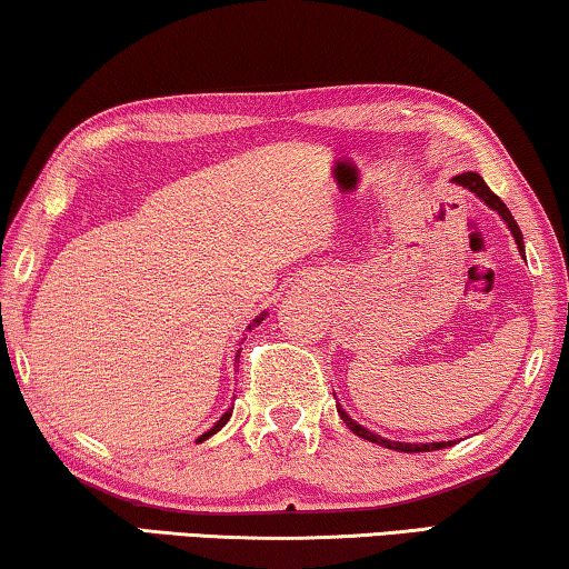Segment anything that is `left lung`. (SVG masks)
<instances>
[{
	"mask_svg": "<svg viewBox=\"0 0 569 569\" xmlns=\"http://www.w3.org/2000/svg\"><path fill=\"white\" fill-rule=\"evenodd\" d=\"M452 183L462 186V189H468V191L475 193V197H478L480 201H486V207L498 211V217H501L508 230H511L513 240H516V248H519V252H521V258L527 260V252H523V234H521V230H519V224H516V219H513L511 211H508L506 203H503L501 199H498L493 191L488 189L486 181H482V176L468 171V173L455 176ZM337 413H339V417H342V421L347 423V427H350L352 435L368 439V442H372V445H380V447H386V449H396V452H435V449H445V447H452V445H455V442H419V445H417V442H396V439H386V437L376 435V431H370V429L362 427V423L355 421V419L350 417V413H347L339 403H337Z\"/></svg>",
	"mask_w": 569,
	"mask_h": 569,
	"instance_id": "8db88e82",
	"label": "left lung"
}]
</instances>
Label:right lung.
Masks as SVG:
<instances>
[{
	"mask_svg": "<svg viewBox=\"0 0 569 569\" xmlns=\"http://www.w3.org/2000/svg\"><path fill=\"white\" fill-rule=\"evenodd\" d=\"M266 317H268V311H262V313H260V317H256V319H252V321H250V325H248V329H252V327H258V325H260V321H262V319H266ZM237 355H240V352H237ZM230 417H232V409H230V411H224V413H222V417H219V421L214 423V427H211L209 431H203V435H201V437L197 439V442H203V439H209L211 435H217V431H219V429H222L227 421H230Z\"/></svg>",
	"mask_w": 569,
	"mask_h": 569,
	"instance_id": "right-lung-1",
	"label": "right lung"
}]
</instances>
